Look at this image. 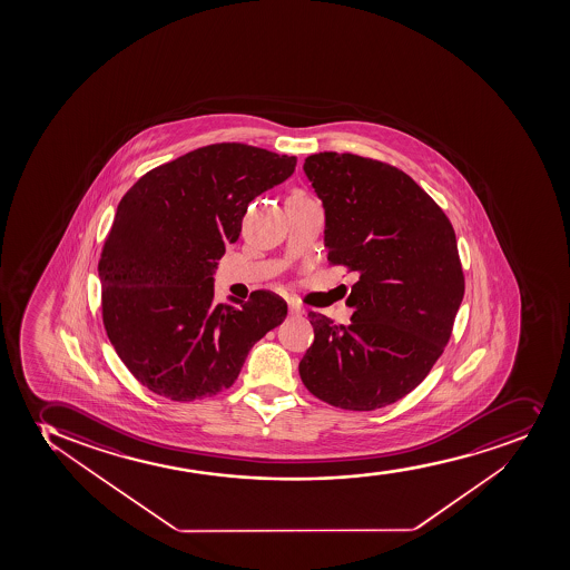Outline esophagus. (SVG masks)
<instances>
[{
    "label": "esophagus",
    "instance_id": "34e87169",
    "mask_svg": "<svg viewBox=\"0 0 570 570\" xmlns=\"http://www.w3.org/2000/svg\"><path fill=\"white\" fill-rule=\"evenodd\" d=\"M288 313L292 314V316H299L303 311H301L299 305H295V303H288Z\"/></svg>",
    "mask_w": 570,
    "mask_h": 570
}]
</instances>
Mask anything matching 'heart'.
Wrapping results in <instances>:
<instances>
[{"label": "heart", "instance_id": "obj_1", "mask_svg": "<svg viewBox=\"0 0 570 570\" xmlns=\"http://www.w3.org/2000/svg\"><path fill=\"white\" fill-rule=\"evenodd\" d=\"M294 196H303V194H299V191H297V194H294Z\"/></svg>", "mask_w": 570, "mask_h": 570}]
</instances>
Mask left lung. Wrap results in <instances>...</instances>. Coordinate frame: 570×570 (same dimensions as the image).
<instances>
[{"label": "left lung", "instance_id": "8db88e82", "mask_svg": "<svg viewBox=\"0 0 570 570\" xmlns=\"http://www.w3.org/2000/svg\"><path fill=\"white\" fill-rule=\"evenodd\" d=\"M303 169L324 205L327 259L357 281L346 299L350 325L308 313L314 343L301 380L344 411L382 409L411 393L450 341L465 294L455 233L397 167L320 153Z\"/></svg>", "mask_w": 570, "mask_h": 570}]
</instances>
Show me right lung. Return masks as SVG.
<instances>
[{
	"instance_id": "right-lung-1",
	"label": "right lung",
	"mask_w": 570,
	"mask_h": 570,
	"mask_svg": "<svg viewBox=\"0 0 570 570\" xmlns=\"http://www.w3.org/2000/svg\"><path fill=\"white\" fill-rule=\"evenodd\" d=\"M295 156L243 142L197 148L142 175L118 203L98 271L104 325L129 373L171 401L216 395L288 314L257 289L215 303V271L252 199L295 171Z\"/></svg>"
}]
</instances>
